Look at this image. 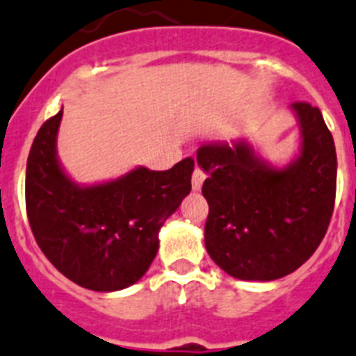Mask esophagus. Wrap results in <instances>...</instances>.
Here are the masks:
<instances>
[{
	"label": "esophagus",
	"instance_id": "esophagus-1",
	"mask_svg": "<svg viewBox=\"0 0 356 356\" xmlns=\"http://www.w3.org/2000/svg\"><path fill=\"white\" fill-rule=\"evenodd\" d=\"M203 181H205V172H203L200 167H196L193 172V191L202 189Z\"/></svg>",
	"mask_w": 356,
	"mask_h": 356
}]
</instances>
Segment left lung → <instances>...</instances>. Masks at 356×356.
Wrapping results in <instances>:
<instances>
[{"instance_id": "left-lung-1", "label": "left lung", "mask_w": 356, "mask_h": 356, "mask_svg": "<svg viewBox=\"0 0 356 356\" xmlns=\"http://www.w3.org/2000/svg\"><path fill=\"white\" fill-rule=\"evenodd\" d=\"M300 147L275 167L247 138L209 142L196 153L207 172L205 247L221 270L241 281H273L312 257L330 225L337 153L321 109L293 102Z\"/></svg>"}]
</instances>
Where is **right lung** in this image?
Listing matches in <instances>:
<instances>
[{
  "instance_id": "1",
  "label": "right lung",
  "mask_w": 356,
  "mask_h": 356,
  "mask_svg": "<svg viewBox=\"0 0 356 356\" xmlns=\"http://www.w3.org/2000/svg\"><path fill=\"white\" fill-rule=\"evenodd\" d=\"M63 109L33 138L26 162V214L42 254L93 291L140 281L158 252V232L191 193L193 158L167 171L136 167L120 178L79 185L57 158Z\"/></svg>"
}]
</instances>
